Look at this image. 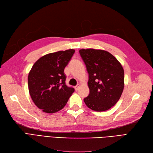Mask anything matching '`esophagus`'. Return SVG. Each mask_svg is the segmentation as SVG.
<instances>
[{
  "instance_id": "esophagus-1",
  "label": "esophagus",
  "mask_w": 153,
  "mask_h": 153,
  "mask_svg": "<svg viewBox=\"0 0 153 153\" xmlns=\"http://www.w3.org/2000/svg\"><path fill=\"white\" fill-rule=\"evenodd\" d=\"M79 87H80V85H79V84H78L77 85L75 86V89L76 91H77L78 90V88H79Z\"/></svg>"
}]
</instances>
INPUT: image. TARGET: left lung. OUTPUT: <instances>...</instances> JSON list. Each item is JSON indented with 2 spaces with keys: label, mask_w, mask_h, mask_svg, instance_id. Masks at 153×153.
<instances>
[{
  "label": "left lung",
  "mask_w": 153,
  "mask_h": 153,
  "mask_svg": "<svg viewBox=\"0 0 153 153\" xmlns=\"http://www.w3.org/2000/svg\"><path fill=\"white\" fill-rule=\"evenodd\" d=\"M80 55L89 73V94L84 99L92 110L103 112L117 103L124 86L123 66L113 55L103 50L81 49Z\"/></svg>",
  "instance_id": "obj_1"
}]
</instances>
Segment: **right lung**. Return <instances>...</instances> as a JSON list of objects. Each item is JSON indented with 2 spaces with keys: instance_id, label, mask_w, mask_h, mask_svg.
<instances>
[{
  "instance_id": "1",
  "label": "right lung",
  "mask_w": 153,
  "mask_h": 153,
  "mask_svg": "<svg viewBox=\"0 0 153 153\" xmlns=\"http://www.w3.org/2000/svg\"><path fill=\"white\" fill-rule=\"evenodd\" d=\"M75 50L50 53L39 58L28 76V87L34 104L43 112L52 114L62 109L75 89L66 85L64 73Z\"/></svg>"
}]
</instances>
